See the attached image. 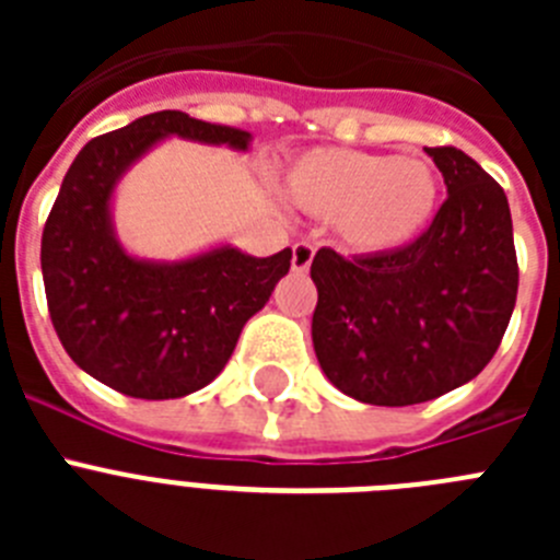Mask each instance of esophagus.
<instances>
[{
	"mask_svg": "<svg viewBox=\"0 0 560 560\" xmlns=\"http://www.w3.org/2000/svg\"><path fill=\"white\" fill-rule=\"evenodd\" d=\"M311 260H314V246L303 244V241L294 244V249H291V269L303 275V271L311 269Z\"/></svg>",
	"mask_w": 560,
	"mask_h": 560,
	"instance_id": "esophagus-1",
	"label": "esophagus"
}]
</instances>
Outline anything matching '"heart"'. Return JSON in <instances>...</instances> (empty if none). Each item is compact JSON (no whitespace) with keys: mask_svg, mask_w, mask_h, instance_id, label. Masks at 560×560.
I'll use <instances>...</instances> for the list:
<instances>
[{"mask_svg":"<svg viewBox=\"0 0 560 560\" xmlns=\"http://www.w3.org/2000/svg\"><path fill=\"white\" fill-rule=\"evenodd\" d=\"M300 210L334 221L336 235L359 255H387L415 244L440 207V176L420 156L314 148L285 173Z\"/></svg>","mask_w":560,"mask_h":560,"instance_id":"heart-1","label":"heart"}]
</instances>
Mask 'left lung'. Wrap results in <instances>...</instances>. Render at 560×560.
Listing matches in <instances>:
<instances>
[{"mask_svg": "<svg viewBox=\"0 0 560 560\" xmlns=\"http://www.w3.org/2000/svg\"><path fill=\"white\" fill-rule=\"evenodd\" d=\"M448 199L398 252L311 264L319 368L373 407H409L477 378L502 341L518 291L513 221L502 187L459 148H427Z\"/></svg>", "mask_w": 560, "mask_h": 560, "instance_id": "1", "label": "left lung"}]
</instances>
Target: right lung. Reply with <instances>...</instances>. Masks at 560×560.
<instances>
[{
  "label": "right lung",
  "instance_id": "add662e5",
  "mask_svg": "<svg viewBox=\"0 0 560 560\" xmlns=\"http://www.w3.org/2000/svg\"><path fill=\"white\" fill-rule=\"evenodd\" d=\"M249 151L252 133L185 112H153L86 142L69 165L42 235L56 334L83 373L131 398H185L224 370L237 336L289 275L291 249L255 257L215 244L179 260L128 252L114 192L165 140Z\"/></svg>",
  "mask_w": 560,
  "mask_h": 560
}]
</instances>
